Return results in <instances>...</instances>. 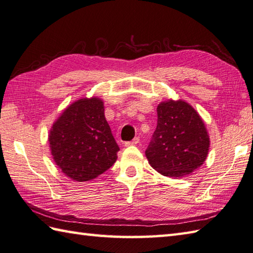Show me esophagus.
Segmentation results:
<instances>
[{
    "label": "esophagus",
    "instance_id": "1",
    "mask_svg": "<svg viewBox=\"0 0 253 253\" xmlns=\"http://www.w3.org/2000/svg\"><path fill=\"white\" fill-rule=\"evenodd\" d=\"M139 142V138H133V140H131V141H127V142H125V147H129V146H135V145H137V143Z\"/></svg>",
    "mask_w": 253,
    "mask_h": 253
}]
</instances>
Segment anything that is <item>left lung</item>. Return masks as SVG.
I'll list each match as a JSON object with an SVG mask.
<instances>
[{
    "instance_id": "obj_1",
    "label": "left lung",
    "mask_w": 253,
    "mask_h": 253,
    "mask_svg": "<svg viewBox=\"0 0 253 253\" xmlns=\"http://www.w3.org/2000/svg\"><path fill=\"white\" fill-rule=\"evenodd\" d=\"M158 124L146 150L149 165L168 177H183L199 169L210 150L204 121L183 100H168L157 107Z\"/></svg>"
}]
</instances>
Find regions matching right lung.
<instances>
[{
	"label": "right lung",
	"mask_w": 253,
	"mask_h": 253,
	"mask_svg": "<svg viewBox=\"0 0 253 253\" xmlns=\"http://www.w3.org/2000/svg\"><path fill=\"white\" fill-rule=\"evenodd\" d=\"M48 141L54 163L78 182L93 180L110 169L120 151L100 97L70 104L52 124Z\"/></svg>",
	"instance_id": "obj_1"
}]
</instances>
